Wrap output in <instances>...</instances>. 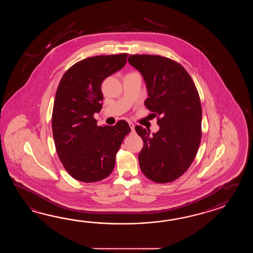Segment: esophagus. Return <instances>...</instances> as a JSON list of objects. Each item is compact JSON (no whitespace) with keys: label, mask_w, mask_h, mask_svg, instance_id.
Wrapping results in <instances>:
<instances>
[{"label":"esophagus","mask_w":253,"mask_h":253,"mask_svg":"<svg viewBox=\"0 0 253 253\" xmlns=\"http://www.w3.org/2000/svg\"><path fill=\"white\" fill-rule=\"evenodd\" d=\"M129 126H130V128H131V130L132 131H134V125L132 123V122H129Z\"/></svg>","instance_id":"1"}]
</instances>
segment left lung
Masks as SVG:
<instances>
[{"instance_id": "obj_1", "label": "left lung", "mask_w": 253, "mask_h": 253, "mask_svg": "<svg viewBox=\"0 0 253 253\" xmlns=\"http://www.w3.org/2000/svg\"><path fill=\"white\" fill-rule=\"evenodd\" d=\"M143 76L149 97L145 106L157 116L160 129L150 135L134 129L144 141L138 155L141 171L155 183H171L188 170L202 138V106L193 79L182 65L159 55H129Z\"/></svg>"}]
</instances>
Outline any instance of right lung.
Masks as SVG:
<instances>
[{
    "mask_svg": "<svg viewBox=\"0 0 253 253\" xmlns=\"http://www.w3.org/2000/svg\"><path fill=\"white\" fill-rule=\"evenodd\" d=\"M127 53L99 55L71 66L59 81L52 111V133L59 160L72 177L95 183L113 171L116 155L131 128L125 120L98 126L101 83L126 63Z\"/></svg>",
    "mask_w": 253,
    "mask_h": 253,
    "instance_id": "1",
    "label": "right lung"
}]
</instances>
